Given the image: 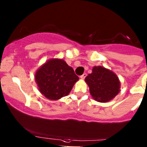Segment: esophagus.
Instances as JSON below:
<instances>
[{"label":"esophagus","mask_w":147,"mask_h":147,"mask_svg":"<svg viewBox=\"0 0 147 147\" xmlns=\"http://www.w3.org/2000/svg\"><path fill=\"white\" fill-rule=\"evenodd\" d=\"M86 77V73H84L83 75L80 76V78H81L82 80H84L85 77Z\"/></svg>","instance_id":"obj_1"}]
</instances>
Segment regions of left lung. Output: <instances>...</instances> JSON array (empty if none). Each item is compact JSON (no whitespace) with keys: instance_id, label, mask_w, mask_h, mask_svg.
I'll list each match as a JSON object with an SVG mask.
<instances>
[{"instance_id":"obj_1","label":"left lung","mask_w":147,"mask_h":147,"mask_svg":"<svg viewBox=\"0 0 147 147\" xmlns=\"http://www.w3.org/2000/svg\"><path fill=\"white\" fill-rule=\"evenodd\" d=\"M92 98L100 102H107L120 91L121 82L117 75L102 66H94L85 78Z\"/></svg>"}]
</instances>
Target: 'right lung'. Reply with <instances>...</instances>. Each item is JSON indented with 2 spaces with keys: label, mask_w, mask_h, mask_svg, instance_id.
Instances as JSON below:
<instances>
[{
  "label": "right lung",
  "mask_w": 147,
  "mask_h": 147,
  "mask_svg": "<svg viewBox=\"0 0 147 147\" xmlns=\"http://www.w3.org/2000/svg\"><path fill=\"white\" fill-rule=\"evenodd\" d=\"M35 80L42 95L58 100L70 93L79 77L63 59L55 58L49 59L37 70Z\"/></svg>",
  "instance_id": "1"
}]
</instances>
